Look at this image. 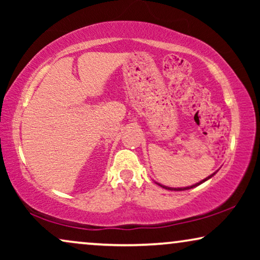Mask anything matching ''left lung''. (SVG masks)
I'll list each match as a JSON object with an SVG mask.
<instances>
[{
    "mask_svg": "<svg viewBox=\"0 0 260 260\" xmlns=\"http://www.w3.org/2000/svg\"><path fill=\"white\" fill-rule=\"evenodd\" d=\"M216 173H218V170H216V172H215V173H213V174H212V175H209L208 177H206V179H204V180H202V181H200V182L195 183V184H193V186H189V187H182V188H173V187H167V186H163V184H161V183H157V182H156V183H157V184H158V186H161L162 188H166V189H168V190H179V191H180V190H187V189H190V188H194V187H197V186H199V184L204 183V182H205V181H207V180H209V179H211V177H213V176H214Z\"/></svg>",
    "mask_w": 260,
    "mask_h": 260,
    "instance_id": "8db88e82",
    "label": "left lung"
}]
</instances>
